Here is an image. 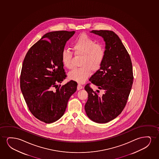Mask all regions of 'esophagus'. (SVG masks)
I'll list each match as a JSON object with an SVG mask.
<instances>
[{
	"instance_id": "esophagus-1",
	"label": "esophagus",
	"mask_w": 159,
	"mask_h": 159,
	"mask_svg": "<svg viewBox=\"0 0 159 159\" xmlns=\"http://www.w3.org/2000/svg\"><path fill=\"white\" fill-rule=\"evenodd\" d=\"M83 88V86L82 85L80 84H78V86H77V89L78 90H80V89H82Z\"/></svg>"
}]
</instances>
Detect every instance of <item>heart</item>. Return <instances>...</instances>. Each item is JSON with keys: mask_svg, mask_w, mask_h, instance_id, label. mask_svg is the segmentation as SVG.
Returning <instances> with one entry per match:
<instances>
[{"mask_svg": "<svg viewBox=\"0 0 159 159\" xmlns=\"http://www.w3.org/2000/svg\"><path fill=\"white\" fill-rule=\"evenodd\" d=\"M73 50L76 56H83L80 68H74L69 72L68 78L78 83H83L89 77L91 70L96 72L102 67L105 50L102 44H97L95 40L86 34L80 35L73 43ZM61 60L68 69L73 67V55L71 52L64 49L61 53Z\"/></svg>", "mask_w": 159, "mask_h": 159, "instance_id": "heart-1", "label": "heart"}]
</instances>
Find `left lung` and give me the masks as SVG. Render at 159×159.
I'll use <instances>...</instances> for the list:
<instances>
[{
  "instance_id": "obj_1",
  "label": "left lung",
  "mask_w": 159,
  "mask_h": 159,
  "mask_svg": "<svg viewBox=\"0 0 159 159\" xmlns=\"http://www.w3.org/2000/svg\"><path fill=\"white\" fill-rule=\"evenodd\" d=\"M105 42V57L102 67L89 78L91 84L104 91H94L90 83L85 86L88 100L85 110L88 117L98 123L115 119L126 105L133 83L130 57L117 35L112 31L92 30Z\"/></svg>"
}]
</instances>
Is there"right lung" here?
I'll return each instance as SVG.
<instances>
[{
    "label": "right lung",
    "mask_w": 159,
    "mask_h": 159,
    "mask_svg": "<svg viewBox=\"0 0 159 159\" xmlns=\"http://www.w3.org/2000/svg\"><path fill=\"white\" fill-rule=\"evenodd\" d=\"M75 32L47 33L29 49L23 62L20 77L22 94L31 113L46 123L55 122L63 115L68 101L77 89L73 80L58 85L67 76L61 53Z\"/></svg>",
    "instance_id": "right-lung-1"
}]
</instances>
